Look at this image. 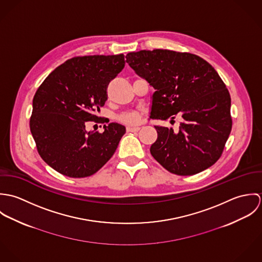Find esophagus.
Returning a JSON list of instances; mask_svg holds the SVG:
<instances>
[{"instance_id": "34e87169", "label": "esophagus", "mask_w": 262, "mask_h": 262, "mask_svg": "<svg viewBox=\"0 0 262 262\" xmlns=\"http://www.w3.org/2000/svg\"><path fill=\"white\" fill-rule=\"evenodd\" d=\"M126 130H127V132H137V131L140 130V128L139 127H130V126H128L126 128Z\"/></svg>"}]
</instances>
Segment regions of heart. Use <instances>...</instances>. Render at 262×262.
<instances>
[{
	"mask_svg": "<svg viewBox=\"0 0 262 262\" xmlns=\"http://www.w3.org/2000/svg\"><path fill=\"white\" fill-rule=\"evenodd\" d=\"M139 116L138 114L135 112H128L122 114L121 116H119V120L128 124H135L138 122Z\"/></svg>",
	"mask_w": 262,
	"mask_h": 262,
	"instance_id": "b5f03b06",
	"label": "heart"
}]
</instances>
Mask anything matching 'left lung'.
I'll return each instance as SVG.
<instances>
[{"label":"left lung","instance_id":"1","mask_svg":"<svg viewBox=\"0 0 262 262\" xmlns=\"http://www.w3.org/2000/svg\"><path fill=\"white\" fill-rule=\"evenodd\" d=\"M126 61L155 90L151 119L172 122L178 113L184 119L178 133L154 126L157 140L150 147L154 159L178 176L212 166L232 129L230 94L215 69L195 54L167 49L130 52Z\"/></svg>","mask_w":262,"mask_h":262}]
</instances>
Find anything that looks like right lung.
Masks as SVG:
<instances>
[{
    "label": "right lung",
    "instance_id": "add662e5",
    "mask_svg": "<svg viewBox=\"0 0 262 262\" xmlns=\"http://www.w3.org/2000/svg\"><path fill=\"white\" fill-rule=\"evenodd\" d=\"M124 67L123 54L76 56L38 88L30 130L41 158L59 173L90 177L115 153L126 128L110 123L103 133L86 132L85 123L100 119L97 114L108 99V84Z\"/></svg>",
    "mask_w": 262,
    "mask_h": 262
}]
</instances>
